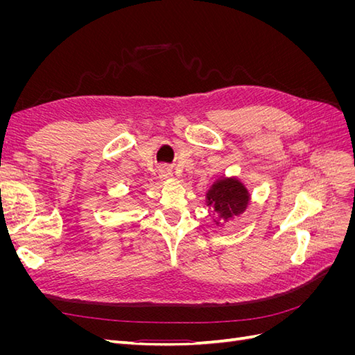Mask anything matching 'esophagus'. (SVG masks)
Wrapping results in <instances>:
<instances>
[{
    "instance_id": "obj_1",
    "label": "esophagus",
    "mask_w": 355,
    "mask_h": 355,
    "mask_svg": "<svg viewBox=\"0 0 355 355\" xmlns=\"http://www.w3.org/2000/svg\"><path fill=\"white\" fill-rule=\"evenodd\" d=\"M171 176V167H168V166H161L159 167V178L161 179H167V178H170Z\"/></svg>"
}]
</instances>
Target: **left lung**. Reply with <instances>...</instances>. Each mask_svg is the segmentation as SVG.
Returning <instances> with one entry per match:
<instances>
[{"label":"left lung","mask_w":355,"mask_h":355,"mask_svg":"<svg viewBox=\"0 0 355 355\" xmlns=\"http://www.w3.org/2000/svg\"><path fill=\"white\" fill-rule=\"evenodd\" d=\"M247 204L249 194L237 179H222L214 184L207 192V206L216 211L220 219H230L241 214ZM218 225L220 222H216Z\"/></svg>","instance_id":"1"}]
</instances>
